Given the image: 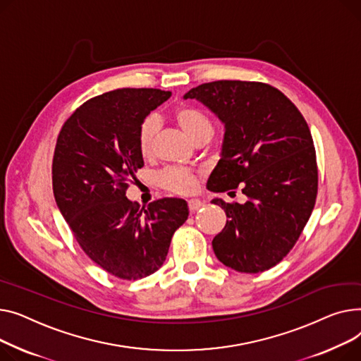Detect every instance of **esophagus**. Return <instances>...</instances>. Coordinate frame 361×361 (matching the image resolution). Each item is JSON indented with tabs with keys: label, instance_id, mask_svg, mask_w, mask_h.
<instances>
[{
	"label": "esophagus",
	"instance_id": "1",
	"mask_svg": "<svg viewBox=\"0 0 361 361\" xmlns=\"http://www.w3.org/2000/svg\"><path fill=\"white\" fill-rule=\"evenodd\" d=\"M202 205H204V202L200 200H189L188 201V207H189L190 213H195V211H198Z\"/></svg>",
	"mask_w": 361,
	"mask_h": 361
}]
</instances>
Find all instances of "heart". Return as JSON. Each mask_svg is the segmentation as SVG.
I'll return each instance as SVG.
<instances>
[{"label":"heart","instance_id":"b5f03b06","mask_svg":"<svg viewBox=\"0 0 361 361\" xmlns=\"http://www.w3.org/2000/svg\"><path fill=\"white\" fill-rule=\"evenodd\" d=\"M172 115L179 125V128L192 142L204 138L208 140L213 135V123L209 122V119L201 111L190 108V106H178ZM157 126V119L154 116L145 118L140 125L137 142L138 150L144 157L150 156L153 150ZM159 182L167 190L186 195L197 189L198 178L195 172L188 171V169H167L159 176Z\"/></svg>","mask_w":361,"mask_h":361}]
</instances>
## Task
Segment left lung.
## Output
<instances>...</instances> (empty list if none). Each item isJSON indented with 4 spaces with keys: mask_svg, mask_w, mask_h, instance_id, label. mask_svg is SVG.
Segmentation results:
<instances>
[{
    "mask_svg": "<svg viewBox=\"0 0 361 361\" xmlns=\"http://www.w3.org/2000/svg\"><path fill=\"white\" fill-rule=\"evenodd\" d=\"M183 99L198 100L224 125L209 190L235 194L239 186L247 197L245 204L211 201L227 216L213 239L217 259L246 274L272 268L298 242L316 201V153L305 118L264 82H205Z\"/></svg>",
    "mask_w": 361,
    "mask_h": 361,
    "instance_id": "obj_1",
    "label": "left lung"
}]
</instances>
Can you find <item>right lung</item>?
Here are the masks:
<instances>
[{
	"label": "right lung",
	"mask_w": 361,
	"mask_h": 361,
	"mask_svg": "<svg viewBox=\"0 0 361 361\" xmlns=\"http://www.w3.org/2000/svg\"><path fill=\"white\" fill-rule=\"evenodd\" d=\"M171 96L157 89L103 93L82 103L56 140L52 186L61 214L89 258L122 280L156 272L189 214L183 200L164 198L138 211L125 195L144 166L140 125Z\"/></svg>",
	"instance_id": "right-lung-1"
}]
</instances>
